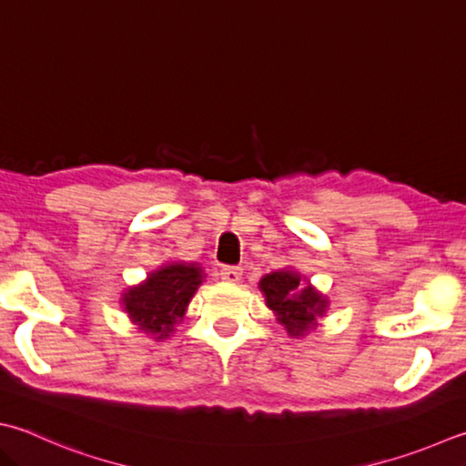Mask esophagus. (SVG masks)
I'll list each match as a JSON object with an SVG mask.
<instances>
[{
    "label": "esophagus",
    "mask_w": 466,
    "mask_h": 466,
    "mask_svg": "<svg viewBox=\"0 0 466 466\" xmlns=\"http://www.w3.org/2000/svg\"><path fill=\"white\" fill-rule=\"evenodd\" d=\"M243 276V269L241 268H223L221 269V279L229 284H237Z\"/></svg>",
    "instance_id": "34e87169"
}]
</instances>
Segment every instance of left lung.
I'll use <instances>...</instances> for the list:
<instances>
[{
  "mask_svg": "<svg viewBox=\"0 0 466 466\" xmlns=\"http://www.w3.org/2000/svg\"><path fill=\"white\" fill-rule=\"evenodd\" d=\"M259 289L266 296L268 309L274 310L276 320L292 339L309 335L329 310V298L292 268L266 274L259 279Z\"/></svg>",
  "mask_w": 466,
  "mask_h": 466,
  "instance_id": "8db88e82",
  "label": "left lung"
}]
</instances>
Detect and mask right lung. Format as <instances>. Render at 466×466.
<instances>
[{
	"label": "right lung",
	"instance_id": "add662e5",
	"mask_svg": "<svg viewBox=\"0 0 466 466\" xmlns=\"http://www.w3.org/2000/svg\"><path fill=\"white\" fill-rule=\"evenodd\" d=\"M205 278L198 263H164L150 271L142 284L127 288L121 304L139 330L154 340H166L182 322L188 302Z\"/></svg>",
	"mask_w": 466,
	"mask_h": 466
}]
</instances>
